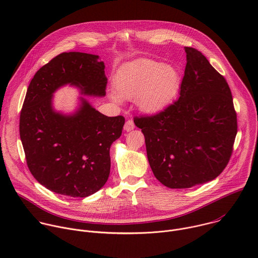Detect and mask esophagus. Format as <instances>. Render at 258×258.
Here are the masks:
<instances>
[{
    "mask_svg": "<svg viewBox=\"0 0 258 258\" xmlns=\"http://www.w3.org/2000/svg\"><path fill=\"white\" fill-rule=\"evenodd\" d=\"M135 128V123L133 121V119H127L125 121V124H124V131L126 132H131Z\"/></svg>",
    "mask_w": 258,
    "mask_h": 258,
    "instance_id": "34e87169",
    "label": "esophagus"
}]
</instances>
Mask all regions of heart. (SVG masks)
Returning <instances> with one entry per match:
<instances>
[{
  "mask_svg": "<svg viewBox=\"0 0 258 258\" xmlns=\"http://www.w3.org/2000/svg\"><path fill=\"white\" fill-rule=\"evenodd\" d=\"M178 87V73L170 65L152 60H141L127 66L115 81L117 94H112L115 101L120 97L137 101L138 106L147 112L163 108L174 96Z\"/></svg>",
  "mask_w": 258,
  "mask_h": 258,
  "instance_id": "obj_1",
  "label": "heart"
}]
</instances>
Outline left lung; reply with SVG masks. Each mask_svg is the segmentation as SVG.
<instances>
[{"label":"left lung","instance_id":"left-lung-1","mask_svg":"<svg viewBox=\"0 0 258 258\" xmlns=\"http://www.w3.org/2000/svg\"><path fill=\"white\" fill-rule=\"evenodd\" d=\"M185 52L179 98L154 115L134 118L155 177L170 189L201 185L222 173L238 128L226 79L198 50Z\"/></svg>","mask_w":258,"mask_h":258}]
</instances>
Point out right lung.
I'll list each match as a JSON object with an SVG mask.
<instances>
[{
    "mask_svg": "<svg viewBox=\"0 0 258 258\" xmlns=\"http://www.w3.org/2000/svg\"><path fill=\"white\" fill-rule=\"evenodd\" d=\"M104 69L98 55L62 53L36 71L28 86L20 139L31 174L54 193L85 198L108 179L110 147L121 136L124 117H108L83 97L71 115L56 112L52 106L53 93L67 84L87 96H105Z\"/></svg>",
    "mask_w": 258,
    "mask_h": 258,
    "instance_id": "right-lung-1",
    "label": "right lung"
}]
</instances>
